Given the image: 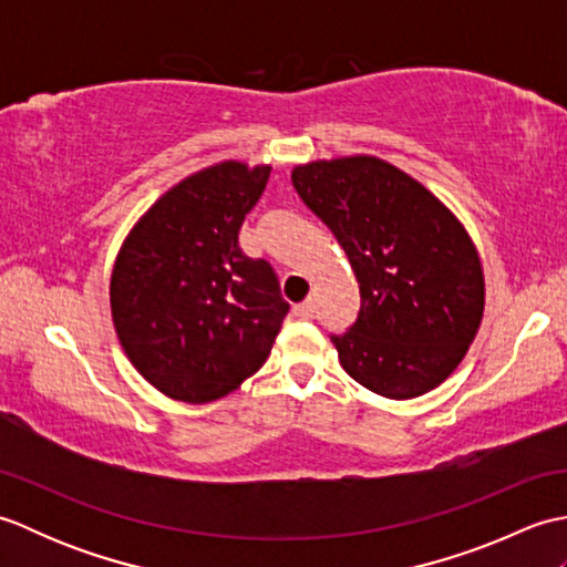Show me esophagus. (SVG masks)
<instances>
[{
	"instance_id": "obj_1",
	"label": "esophagus",
	"mask_w": 567,
	"mask_h": 567,
	"mask_svg": "<svg viewBox=\"0 0 567 567\" xmlns=\"http://www.w3.org/2000/svg\"><path fill=\"white\" fill-rule=\"evenodd\" d=\"M292 311H295V317H299V319H309L311 311H315V302H311V299H305V302L295 305Z\"/></svg>"
}]
</instances>
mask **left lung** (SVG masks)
<instances>
[{"label":"left lung","instance_id":"8db88e82","mask_svg":"<svg viewBox=\"0 0 567 567\" xmlns=\"http://www.w3.org/2000/svg\"><path fill=\"white\" fill-rule=\"evenodd\" d=\"M292 185L331 228L360 287L343 370L388 400L436 390L461 365L485 311V270L463 221L378 155L292 167Z\"/></svg>","mask_w":567,"mask_h":567}]
</instances>
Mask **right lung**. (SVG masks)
Here are the masks:
<instances>
[{"mask_svg":"<svg viewBox=\"0 0 567 567\" xmlns=\"http://www.w3.org/2000/svg\"><path fill=\"white\" fill-rule=\"evenodd\" d=\"M270 165L221 161L179 179L131 226L110 305L126 358L165 396L207 404L262 368L290 311L268 260L238 248Z\"/></svg>","mask_w":567,"mask_h":567,"instance_id":"add662e5","label":"right lung"}]
</instances>
